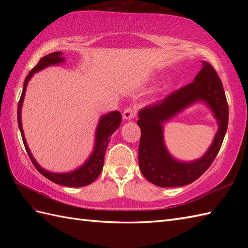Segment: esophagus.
I'll return each instance as SVG.
<instances>
[{"instance_id":"1","label":"esophagus","mask_w":248,"mask_h":248,"mask_svg":"<svg viewBox=\"0 0 248 248\" xmlns=\"http://www.w3.org/2000/svg\"><path fill=\"white\" fill-rule=\"evenodd\" d=\"M123 117L124 119H127V120L133 119L135 117V109L133 108H127L124 110Z\"/></svg>"}]
</instances>
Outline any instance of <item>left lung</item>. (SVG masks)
I'll return each mask as SVG.
<instances>
[{"mask_svg":"<svg viewBox=\"0 0 248 248\" xmlns=\"http://www.w3.org/2000/svg\"><path fill=\"white\" fill-rule=\"evenodd\" d=\"M204 102L212 108L219 130L214 143L198 160L178 161L168 152L162 135V124L195 102ZM228 103L223 83L214 68L202 62L195 80L155 104L139 112L138 124L141 135L139 147V164L144 177L161 187L183 186L194 182L212 164L222 147L228 127Z\"/></svg>","mask_w":248,"mask_h":248,"instance_id":"8db88e82","label":"left lung"}]
</instances>
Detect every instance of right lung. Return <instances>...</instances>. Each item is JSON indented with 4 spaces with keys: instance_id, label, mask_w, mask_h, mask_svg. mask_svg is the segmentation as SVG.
I'll list each match as a JSON object with an SVG mask.
<instances>
[{
    "instance_id": "add662e5",
    "label": "right lung",
    "mask_w": 248,
    "mask_h": 248,
    "mask_svg": "<svg viewBox=\"0 0 248 248\" xmlns=\"http://www.w3.org/2000/svg\"><path fill=\"white\" fill-rule=\"evenodd\" d=\"M64 62H65V59L62 57V53L61 51L53 52V53H50L48 55L44 56L43 59L38 62V64H37L33 69L30 71L28 77H26L24 80L23 91H22V93H21L19 104H18V125L21 132V136H22V140H23L26 152H28L31 161L34 164V166L37 168V170H38L41 175L45 176L46 178H48L49 180H51L54 183L61 184V186H64L80 187V186H88V184L93 183L98 178L100 172L102 171L103 163H104V154L108 145V141L110 140V136H112L115 131L118 129L121 123L120 112H118V110H114V112L103 115L102 117L100 118L98 127L96 130V136H94V138H96V140H94L93 151L92 152L91 156L88 157L87 161L84 163L81 167L77 168L76 170H72L70 172H64V173L51 172V171L46 170L45 168L41 167L38 163L36 162L34 156L31 155L28 143H26L25 140L23 129H22V123H21V109H22L26 86H28V83L31 80V78L34 76V73L43 70L46 67L59 65Z\"/></svg>"
}]
</instances>
